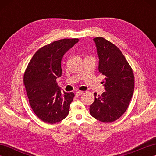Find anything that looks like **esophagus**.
Segmentation results:
<instances>
[{"instance_id":"34e87169","label":"esophagus","mask_w":156,"mask_h":156,"mask_svg":"<svg viewBox=\"0 0 156 156\" xmlns=\"http://www.w3.org/2000/svg\"><path fill=\"white\" fill-rule=\"evenodd\" d=\"M83 93H84V92L82 91H77V92H75V94H76V97H79V96H80L81 94H82Z\"/></svg>"}]
</instances>
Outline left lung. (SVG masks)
<instances>
[{"label":"left lung","instance_id":"left-lung-1","mask_svg":"<svg viewBox=\"0 0 156 156\" xmlns=\"http://www.w3.org/2000/svg\"><path fill=\"white\" fill-rule=\"evenodd\" d=\"M99 58L98 71L105 76V92L90 107V115L103 122L120 118L127 110L133 94L135 78L131 66L117 46L103 37L93 39Z\"/></svg>","mask_w":156,"mask_h":156}]
</instances>
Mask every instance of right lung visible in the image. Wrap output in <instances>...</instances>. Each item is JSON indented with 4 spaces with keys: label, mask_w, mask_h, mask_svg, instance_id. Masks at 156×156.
Listing matches in <instances>:
<instances>
[{
    "label": "right lung",
    "mask_w": 156,
    "mask_h": 156,
    "mask_svg": "<svg viewBox=\"0 0 156 156\" xmlns=\"http://www.w3.org/2000/svg\"><path fill=\"white\" fill-rule=\"evenodd\" d=\"M78 39H63L39 49L25 69L23 83L32 110L45 122L54 124L69 113L73 92H61L56 79L62 74L63 55Z\"/></svg>",
    "instance_id": "obj_1"
}]
</instances>
